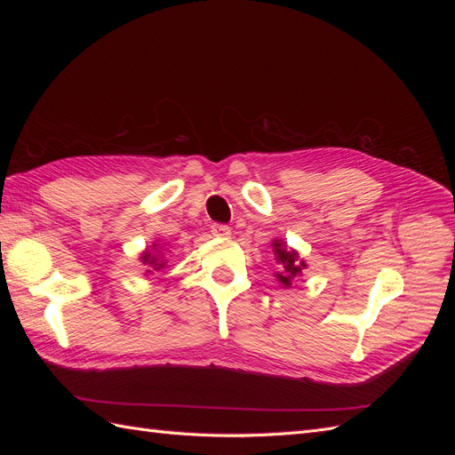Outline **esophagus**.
Instances as JSON below:
<instances>
[{
	"label": "esophagus",
	"mask_w": 455,
	"mask_h": 455,
	"mask_svg": "<svg viewBox=\"0 0 455 455\" xmlns=\"http://www.w3.org/2000/svg\"><path fill=\"white\" fill-rule=\"evenodd\" d=\"M211 229H212V235H216V237H229L231 235V228L226 224H214Z\"/></svg>",
	"instance_id": "obj_1"
}]
</instances>
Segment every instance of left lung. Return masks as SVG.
Wrapping results in <instances>:
<instances>
[{"mask_svg":"<svg viewBox=\"0 0 455 455\" xmlns=\"http://www.w3.org/2000/svg\"><path fill=\"white\" fill-rule=\"evenodd\" d=\"M273 252H275V259H277V264H279V273H275V275H277L279 283L284 288H288L292 284L294 279L299 277L301 271L307 267L306 261L299 259V256L294 249H286V244L279 239L273 241Z\"/></svg>","mask_w":455,"mask_h":455,"instance_id":"obj_1","label":"left lung"}]
</instances>
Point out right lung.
<instances>
[{"instance_id": "1", "label": "right lung", "mask_w": 455, "mask_h": 455, "mask_svg": "<svg viewBox=\"0 0 455 455\" xmlns=\"http://www.w3.org/2000/svg\"><path fill=\"white\" fill-rule=\"evenodd\" d=\"M159 244H154V249H157ZM140 259H142V264L144 266H148V271L146 273H154V271H161L164 266H167V261H164V258L161 256V252L159 251H144L142 252V256H140Z\"/></svg>"}]
</instances>
